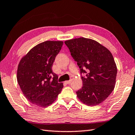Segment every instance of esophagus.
Wrapping results in <instances>:
<instances>
[{"label": "esophagus", "mask_w": 135, "mask_h": 135, "mask_svg": "<svg viewBox=\"0 0 135 135\" xmlns=\"http://www.w3.org/2000/svg\"><path fill=\"white\" fill-rule=\"evenodd\" d=\"M64 83L67 84H69L71 83V81H65Z\"/></svg>", "instance_id": "1"}]
</instances>
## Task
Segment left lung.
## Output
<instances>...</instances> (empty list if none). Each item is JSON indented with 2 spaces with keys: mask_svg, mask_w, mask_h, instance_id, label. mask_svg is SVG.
I'll use <instances>...</instances> for the list:
<instances>
[{
  "mask_svg": "<svg viewBox=\"0 0 135 135\" xmlns=\"http://www.w3.org/2000/svg\"><path fill=\"white\" fill-rule=\"evenodd\" d=\"M64 43L81 73L86 74L81 77L83 87L76 92V97L88 106L100 104L112 93L116 84L117 67L112 53L90 38H76Z\"/></svg>",
  "mask_w": 135,
  "mask_h": 135,
  "instance_id": "8db88e82",
  "label": "left lung"
}]
</instances>
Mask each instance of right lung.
Masks as SVG:
<instances>
[{
    "instance_id": "right-lung-1",
    "label": "right lung",
    "mask_w": 135,
    "mask_h": 135,
    "mask_svg": "<svg viewBox=\"0 0 135 135\" xmlns=\"http://www.w3.org/2000/svg\"><path fill=\"white\" fill-rule=\"evenodd\" d=\"M62 44V41L40 43L24 55L18 65L17 80L21 90L28 101L38 107L52 104L63 88L52 70Z\"/></svg>"
}]
</instances>
